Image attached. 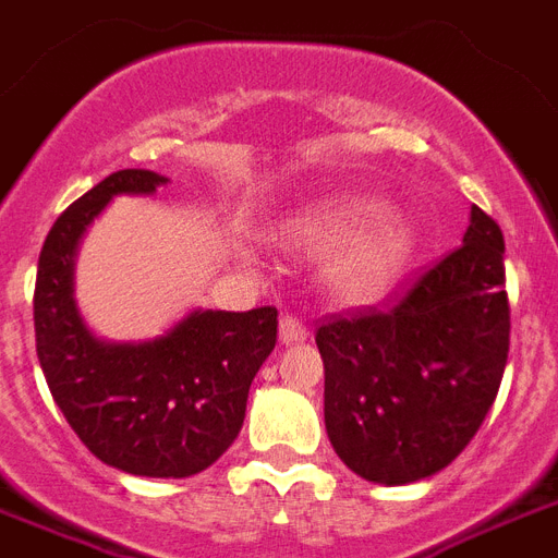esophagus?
I'll use <instances>...</instances> for the list:
<instances>
[{
	"label": "esophagus",
	"mask_w": 558,
	"mask_h": 558,
	"mask_svg": "<svg viewBox=\"0 0 558 558\" xmlns=\"http://www.w3.org/2000/svg\"><path fill=\"white\" fill-rule=\"evenodd\" d=\"M310 338V329L301 324L298 318H292V315H283L280 318V343H301Z\"/></svg>",
	"instance_id": "1"
}]
</instances>
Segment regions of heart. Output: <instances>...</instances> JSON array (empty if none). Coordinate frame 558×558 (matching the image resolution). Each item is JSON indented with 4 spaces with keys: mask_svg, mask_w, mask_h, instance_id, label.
I'll return each instance as SVG.
<instances>
[{
    "mask_svg": "<svg viewBox=\"0 0 558 558\" xmlns=\"http://www.w3.org/2000/svg\"><path fill=\"white\" fill-rule=\"evenodd\" d=\"M373 194H335L292 217L280 243L301 255H329L324 287L338 303L373 301L410 252V232Z\"/></svg>",
    "mask_w": 558,
    "mask_h": 558,
    "instance_id": "obj_1",
    "label": "heart"
}]
</instances>
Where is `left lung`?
Returning <instances> with one entry per match:
<instances>
[{"label":"left lung","mask_w":558,"mask_h":558,"mask_svg":"<svg viewBox=\"0 0 558 558\" xmlns=\"http://www.w3.org/2000/svg\"><path fill=\"white\" fill-rule=\"evenodd\" d=\"M315 343L338 459L387 487L436 475L478 433L505 375L510 306L499 223L473 206L456 252L384 312L320 324Z\"/></svg>","instance_id":"obj_1"}]
</instances>
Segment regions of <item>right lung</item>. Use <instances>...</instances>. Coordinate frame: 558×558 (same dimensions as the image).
I'll return each instance as SVG.
<instances>
[{
	"mask_svg": "<svg viewBox=\"0 0 558 558\" xmlns=\"http://www.w3.org/2000/svg\"><path fill=\"white\" fill-rule=\"evenodd\" d=\"M169 177L108 174L62 211L39 252L36 355L80 441L102 464L148 478H189L238 438L248 387L278 343V310H192L148 341L90 332L74 298V260L88 226L120 194H154Z\"/></svg>",
	"mask_w": 558,
	"mask_h": 558,
	"instance_id": "1",
	"label": "right lung"
}]
</instances>
